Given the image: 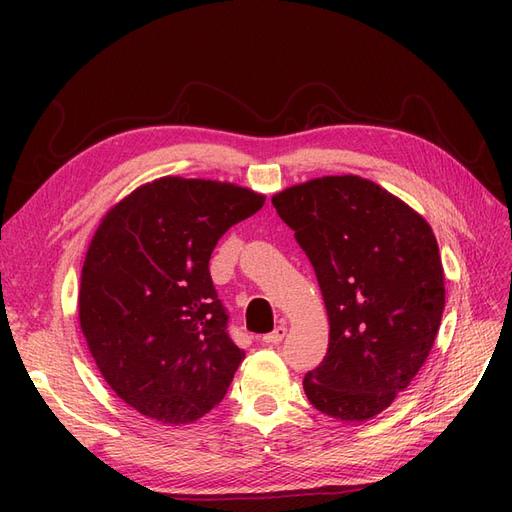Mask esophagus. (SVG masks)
<instances>
[{
	"label": "esophagus",
	"mask_w": 512,
	"mask_h": 512,
	"mask_svg": "<svg viewBox=\"0 0 512 512\" xmlns=\"http://www.w3.org/2000/svg\"><path fill=\"white\" fill-rule=\"evenodd\" d=\"M286 324H277V327L271 331V333H267L265 337H262V342H265L267 346H275V344H280L282 339L286 337Z\"/></svg>",
	"instance_id": "esophagus-1"
}]
</instances>
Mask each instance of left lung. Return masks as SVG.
Wrapping results in <instances>:
<instances>
[{"instance_id": "left-lung-1", "label": "left lung", "mask_w": 512, "mask_h": 512, "mask_svg": "<svg viewBox=\"0 0 512 512\" xmlns=\"http://www.w3.org/2000/svg\"><path fill=\"white\" fill-rule=\"evenodd\" d=\"M312 262L329 316V350L303 389L346 423L393 404L427 361L444 312L431 226L378 183L322 177L273 196Z\"/></svg>"}]
</instances>
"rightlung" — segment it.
I'll return each mask as SVG.
<instances>
[{
  "instance_id": "right-lung-1",
  "label": "right lung",
  "mask_w": 512,
  "mask_h": 512,
  "mask_svg": "<svg viewBox=\"0 0 512 512\" xmlns=\"http://www.w3.org/2000/svg\"><path fill=\"white\" fill-rule=\"evenodd\" d=\"M265 196L235 183L162 177L104 215L81 273L79 320L108 386L153 421L218 406L245 352L228 335L209 258Z\"/></svg>"
}]
</instances>
